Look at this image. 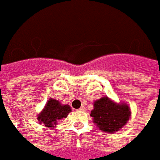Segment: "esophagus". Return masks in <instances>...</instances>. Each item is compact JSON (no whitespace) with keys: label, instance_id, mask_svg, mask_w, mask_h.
Instances as JSON below:
<instances>
[{"label":"esophagus","instance_id":"esophagus-1","mask_svg":"<svg viewBox=\"0 0 160 160\" xmlns=\"http://www.w3.org/2000/svg\"><path fill=\"white\" fill-rule=\"evenodd\" d=\"M77 110H78L79 112H80V111H85V108H84V107H81V108H78Z\"/></svg>","mask_w":160,"mask_h":160}]
</instances>
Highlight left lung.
Segmentation results:
<instances>
[{"mask_svg":"<svg viewBox=\"0 0 160 160\" xmlns=\"http://www.w3.org/2000/svg\"><path fill=\"white\" fill-rule=\"evenodd\" d=\"M91 117L103 132L118 131L126 125L130 118V108L126 104H117L108 97H103L93 104Z\"/></svg>","mask_w":160,"mask_h":160,"instance_id":"8db88e82","label":"left lung"}]
</instances>
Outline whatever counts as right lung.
Returning <instances> with one entry per match:
<instances>
[{"label":"right lung","mask_w":160,"mask_h":160,"mask_svg":"<svg viewBox=\"0 0 160 160\" xmlns=\"http://www.w3.org/2000/svg\"><path fill=\"white\" fill-rule=\"evenodd\" d=\"M69 112L71 108L68 105H62L58 101L50 99L43 110L38 115L37 119L42 125L53 127L57 125L58 120L67 118Z\"/></svg>","instance_id":"1"}]
</instances>
